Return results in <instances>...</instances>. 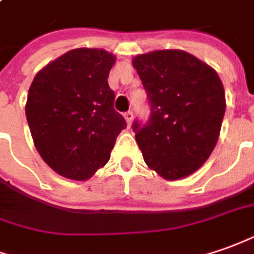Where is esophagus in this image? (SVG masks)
<instances>
[{
  "mask_svg": "<svg viewBox=\"0 0 254 254\" xmlns=\"http://www.w3.org/2000/svg\"><path fill=\"white\" fill-rule=\"evenodd\" d=\"M125 120H127V127H130V124H132V120H133V113L132 111H127V113H125Z\"/></svg>",
  "mask_w": 254,
  "mask_h": 254,
  "instance_id": "esophagus-1",
  "label": "esophagus"
}]
</instances>
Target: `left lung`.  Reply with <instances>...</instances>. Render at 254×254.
I'll return each instance as SVG.
<instances>
[{
    "mask_svg": "<svg viewBox=\"0 0 254 254\" xmlns=\"http://www.w3.org/2000/svg\"><path fill=\"white\" fill-rule=\"evenodd\" d=\"M134 69L147 91L150 118L133 132L149 168L167 181L197 171L217 144L225 91L211 66L182 50L136 55Z\"/></svg>",
    "mask_w": 254,
    "mask_h": 254,
    "instance_id": "8db88e82",
    "label": "left lung"
}]
</instances>
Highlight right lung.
<instances>
[{
    "label": "right lung",
    "mask_w": 254,
    "mask_h": 254,
    "mask_svg": "<svg viewBox=\"0 0 254 254\" xmlns=\"http://www.w3.org/2000/svg\"><path fill=\"white\" fill-rule=\"evenodd\" d=\"M115 57L75 48L34 76L26 118L39 154L62 177L86 181L108 163L127 122L114 110L108 75Z\"/></svg>",
    "instance_id": "right-lung-1"
}]
</instances>
